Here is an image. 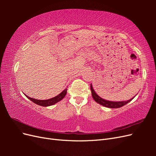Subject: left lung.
I'll list each match as a JSON object with an SVG mask.
<instances>
[{
    "label": "left lung",
    "instance_id": "obj_1",
    "mask_svg": "<svg viewBox=\"0 0 156 156\" xmlns=\"http://www.w3.org/2000/svg\"><path fill=\"white\" fill-rule=\"evenodd\" d=\"M90 89H91V92H92V98H94V101L97 102L99 104H100L101 105L104 106L105 107L108 108H120L122 106L125 105L127 103H128L130 102L133 98L130 99V100H127V101H108L104 100V99L101 98V97L99 96L98 94L96 93V92L94 91V90L93 89L92 84H90Z\"/></svg>",
    "mask_w": 156,
    "mask_h": 156
}]
</instances>
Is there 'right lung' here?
Returning a JSON list of instances; mask_svg holds the SVG:
<instances>
[{"instance_id":"right-lung-1","label":"right lung","mask_w":156,"mask_h":156,"mask_svg":"<svg viewBox=\"0 0 156 156\" xmlns=\"http://www.w3.org/2000/svg\"><path fill=\"white\" fill-rule=\"evenodd\" d=\"M67 93V88L64 89V90L61 92L60 94H59L58 96H56L53 98L49 99V100H36V99H34V98H31L29 96H26L25 94V95L26 96V97L27 98H29L30 101H32V102H34V103L37 105H39L40 106H43V107H48V106H51L53 105L55 103H56L57 102L60 101V100H62V99L65 97L66 94Z\"/></svg>"}]
</instances>
